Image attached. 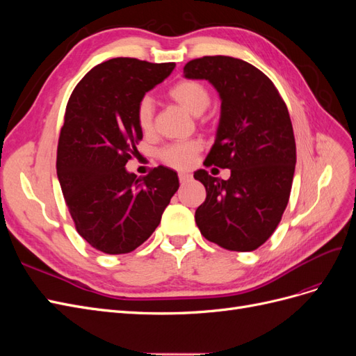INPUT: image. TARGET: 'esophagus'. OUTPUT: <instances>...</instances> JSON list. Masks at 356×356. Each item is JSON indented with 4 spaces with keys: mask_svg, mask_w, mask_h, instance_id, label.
Returning a JSON list of instances; mask_svg holds the SVG:
<instances>
[{
    "mask_svg": "<svg viewBox=\"0 0 356 356\" xmlns=\"http://www.w3.org/2000/svg\"><path fill=\"white\" fill-rule=\"evenodd\" d=\"M179 181L181 182H188L190 179H191V175L190 174H187V172H179Z\"/></svg>",
    "mask_w": 356,
    "mask_h": 356,
    "instance_id": "obj_1",
    "label": "esophagus"
}]
</instances>
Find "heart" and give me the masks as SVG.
I'll use <instances>...</instances> for the list:
<instances>
[{"label":"heart","mask_w":356,"mask_h":356,"mask_svg":"<svg viewBox=\"0 0 356 356\" xmlns=\"http://www.w3.org/2000/svg\"><path fill=\"white\" fill-rule=\"evenodd\" d=\"M169 96L174 99L179 106H182L188 114L199 117L208 110L211 104V93L207 86L196 80H182L177 83L174 88L169 90ZM153 101L148 96L139 101L136 108V120L138 126L144 134H149L153 131ZM200 149V144L197 141H186L177 143L165 147L160 152V157L165 163L184 169L188 168L193 160H195L196 153Z\"/></svg>","instance_id":"heart-1"}]
</instances>
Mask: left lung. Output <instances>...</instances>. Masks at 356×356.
<instances>
[{
	"label": "left lung",
	"instance_id": "obj_1",
	"mask_svg": "<svg viewBox=\"0 0 356 356\" xmlns=\"http://www.w3.org/2000/svg\"><path fill=\"white\" fill-rule=\"evenodd\" d=\"M184 77L208 80L221 99L220 123L207 166L230 169L229 179L204 169L207 188L196 224L209 242L250 252L270 238L288 204L296 170V139L288 108L270 79L230 56L190 60Z\"/></svg>",
	"mask_w": 356,
	"mask_h": 356
}]
</instances>
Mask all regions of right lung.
<instances>
[{"mask_svg": "<svg viewBox=\"0 0 356 356\" xmlns=\"http://www.w3.org/2000/svg\"><path fill=\"white\" fill-rule=\"evenodd\" d=\"M175 63L115 58L99 63L75 86L60 129L56 170L81 238L105 254L143 245L175 195V170L154 168L144 178L126 169L143 139L136 108Z\"/></svg>", "mask_w": 356, "mask_h": 356, "instance_id": "obj_1", "label": "right lung"}]
</instances>
